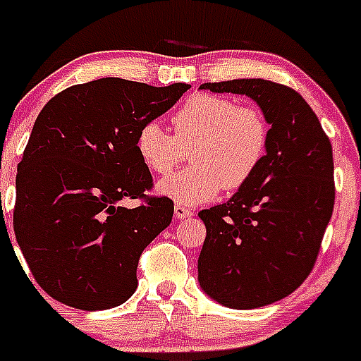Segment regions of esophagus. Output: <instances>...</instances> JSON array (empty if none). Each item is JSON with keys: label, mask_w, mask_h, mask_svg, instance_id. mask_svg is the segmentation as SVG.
I'll use <instances>...</instances> for the list:
<instances>
[{"label": "esophagus", "mask_w": 361, "mask_h": 361, "mask_svg": "<svg viewBox=\"0 0 361 361\" xmlns=\"http://www.w3.org/2000/svg\"><path fill=\"white\" fill-rule=\"evenodd\" d=\"M173 212L177 219H190V216H193V212L190 208H186V206H183V204H175Z\"/></svg>", "instance_id": "obj_1"}]
</instances>
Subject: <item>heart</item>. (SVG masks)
Here are the masks:
<instances>
[{"label": "heart", "mask_w": 361, "mask_h": 361, "mask_svg": "<svg viewBox=\"0 0 361 361\" xmlns=\"http://www.w3.org/2000/svg\"><path fill=\"white\" fill-rule=\"evenodd\" d=\"M171 124L173 135L157 121L142 124L135 149L148 170L166 175L194 146L193 166L157 184L159 193L177 204L199 206L215 199L222 188L244 186L266 159L269 123L257 106L224 95L197 94L175 110Z\"/></svg>", "instance_id": "heart-1"}]
</instances>
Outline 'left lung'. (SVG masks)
Instances as JSON below:
<instances>
[{
	"label": "left lung",
	"instance_id": "1",
	"mask_svg": "<svg viewBox=\"0 0 361 361\" xmlns=\"http://www.w3.org/2000/svg\"><path fill=\"white\" fill-rule=\"evenodd\" d=\"M200 90L247 95L271 126L266 159L250 183L199 213L206 224L202 291L226 307H264L298 289L317 262L334 208L333 146L289 86L233 79L204 82Z\"/></svg>",
	"mask_w": 361,
	"mask_h": 361
}]
</instances>
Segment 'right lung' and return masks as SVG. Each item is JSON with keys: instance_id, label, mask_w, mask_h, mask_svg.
Returning <instances> with one entry per match:
<instances>
[{"instance_id": "add662e5", "label": "right lung", "mask_w": 361, "mask_h": 361, "mask_svg": "<svg viewBox=\"0 0 361 361\" xmlns=\"http://www.w3.org/2000/svg\"><path fill=\"white\" fill-rule=\"evenodd\" d=\"M188 88L95 79L54 95L37 116L16 175L14 233L57 302L101 311L137 289L139 258L170 226L173 200L146 195L153 178L135 137ZM124 198L143 204L124 209Z\"/></svg>"}]
</instances>
